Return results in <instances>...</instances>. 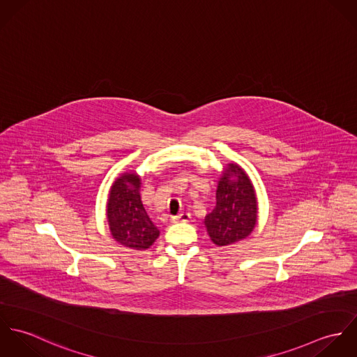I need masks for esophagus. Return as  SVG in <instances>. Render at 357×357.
<instances>
[{"label": "esophagus", "mask_w": 357, "mask_h": 357, "mask_svg": "<svg viewBox=\"0 0 357 357\" xmlns=\"http://www.w3.org/2000/svg\"><path fill=\"white\" fill-rule=\"evenodd\" d=\"M191 220V214L190 213H180L178 215H173L172 221L173 222H188Z\"/></svg>", "instance_id": "34e87169"}]
</instances>
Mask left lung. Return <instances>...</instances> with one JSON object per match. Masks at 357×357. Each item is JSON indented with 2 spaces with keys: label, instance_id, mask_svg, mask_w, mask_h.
I'll use <instances>...</instances> for the list:
<instances>
[{
  "label": "left lung",
  "instance_id": "left-lung-1",
  "mask_svg": "<svg viewBox=\"0 0 357 357\" xmlns=\"http://www.w3.org/2000/svg\"><path fill=\"white\" fill-rule=\"evenodd\" d=\"M257 222L255 188L238 165H228L215 191V207L204 217L210 239L217 246L236 243L252 234Z\"/></svg>",
  "mask_w": 357,
  "mask_h": 357
}]
</instances>
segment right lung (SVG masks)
I'll return each mask as SVG.
<instances>
[{"label": "right lung", "instance_id": "add662e5", "mask_svg": "<svg viewBox=\"0 0 357 357\" xmlns=\"http://www.w3.org/2000/svg\"><path fill=\"white\" fill-rule=\"evenodd\" d=\"M107 217L114 239L125 248L146 250L159 236L142 202L140 177L135 173H126L112 184Z\"/></svg>", "mask_w": 357, "mask_h": 357}]
</instances>
